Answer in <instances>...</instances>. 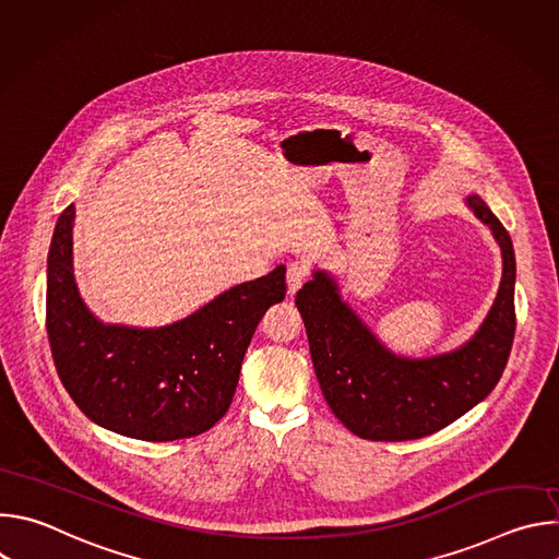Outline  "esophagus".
<instances>
[{"label": "esophagus", "mask_w": 559, "mask_h": 559, "mask_svg": "<svg viewBox=\"0 0 559 559\" xmlns=\"http://www.w3.org/2000/svg\"><path fill=\"white\" fill-rule=\"evenodd\" d=\"M307 278H309V270L305 265H300V263H292L287 267V294L294 296L305 285Z\"/></svg>", "instance_id": "esophagus-1"}]
</instances>
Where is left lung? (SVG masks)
<instances>
[{
  "instance_id": "obj_1",
  "label": "left lung",
  "mask_w": 559,
  "mask_h": 559,
  "mask_svg": "<svg viewBox=\"0 0 559 559\" xmlns=\"http://www.w3.org/2000/svg\"><path fill=\"white\" fill-rule=\"evenodd\" d=\"M466 207L493 234L502 252L496 300L460 347L412 358L393 354L343 300L341 285L316 267L296 292L311 362L334 416L365 440L403 442L436 433L480 405L498 384L515 334V252L489 205L473 194Z\"/></svg>"
}]
</instances>
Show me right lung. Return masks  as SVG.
<instances>
[{
    "label": "right lung",
    "instance_id": "add662e5",
    "mask_svg": "<svg viewBox=\"0 0 559 559\" xmlns=\"http://www.w3.org/2000/svg\"><path fill=\"white\" fill-rule=\"evenodd\" d=\"M74 205L52 231L46 330L57 373L95 425L126 438L168 442L218 423L265 311L285 298V265L238 283L177 323H104L79 294L72 270Z\"/></svg>",
    "mask_w": 559,
    "mask_h": 559
}]
</instances>
